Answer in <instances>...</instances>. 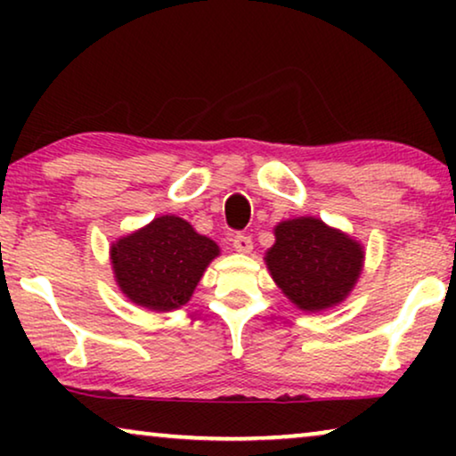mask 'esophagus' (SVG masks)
<instances>
[{
	"label": "esophagus",
	"mask_w": 456,
	"mask_h": 456,
	"mask_svg": "<svg viewBox=\"0 0 456 456\" xmlns=\"http://www.w3.org/2000/svg\"><path fill=\"white\" fill-rule=\"evenodd\" d=\"M232 247H234V251H239V253H251V251H253V240H251V236L236 234L234 239H232Z\"/></svg>",
	"instance_id": "34e87169"
}]
</instances>
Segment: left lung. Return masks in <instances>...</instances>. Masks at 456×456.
<instances>
[{
	"mask_svg": "<svg viewBox=\"0 0 456 456\" xmlns=\"http://www.w3.org/2000/svg\"><path fill=\"white\" fill-rule=\"evenodd\" d=\"M276 242L265 251V265L284 297L307 314L336 307L351 295L363 272L359 240L320 217L301 216L273 228Z\"/></svg>",
	"mask_w": 456,
	"mask_h": 456,
	"instance_id": "1",
	"label": "left lung"
}]
</instances>
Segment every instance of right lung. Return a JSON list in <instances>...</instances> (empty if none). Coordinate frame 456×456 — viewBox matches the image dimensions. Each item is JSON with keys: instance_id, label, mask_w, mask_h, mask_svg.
<instances>
[{"instance_id": "add662e5", "label": "right lung", "mask_w": 456, "mask_h": 456, "mask_svg": "<svg viewBox=\"0 0 456 456\" xmlns=\"http://www.w3.org/2000/svg\"><path fill=\"white\" fill-rule=\"evenodd\" d=\"M220 247L178 216H159L111 242L118 289L141 307L174 311L191 301Z\"/></svg>"}]
</instances>
